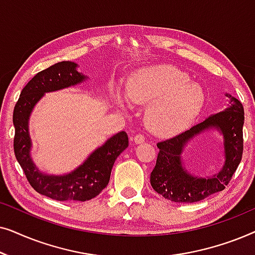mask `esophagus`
<instances>
[{
  "mask_svg": "<svg viewBox=\"0 0 255 255\" xmlns=\"http://www.w3.org/2000/svg\"><path fill=\"white\" fill-rule=\"evenodd\" d=\"M133 140H134L135 144H141V142L145 141V135L141 134V133L135 134L133 137Z\"/></svg>",
  "mask_w": 255,
  "mask_h": 255,
  "instance_id": "34e87169",
  "label": "esophagus"
}]
</instances>
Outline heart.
<instances>
[{"label":"heart","instance_id":"heart-1","mask_svg":"<svg viewBox=\"0 0 255 255\" xmlns=\"http://www.w3.org/2000/svg\"><path fill=\"white\" fill-rule=\"evenodd\" d=\"M116 101L123 106V97L116 93ZM127 97L135 104L149 106L145 123L155 134L173 135L193 123L205 102L201 85L190 81L186 73L170 65L142 68L131 76Z\"/></svg>","mask_w":255,"mask_h":255}]
</instances>
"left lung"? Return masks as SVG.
I'll return each mask as SVG.
<instances>
[{"label": "left lung", "mask_w": 255, "mask_h": 255, "mask_svg": "<svg viewBox=\"0 0 255 255\" xmlns=\"http://www.w3.org/2000/svg\"><path fill=\"white\" fill-rule=\"evenodd\" d=\"M231 106L216 113L189 130L175 137L160 141L155 167L151 173V186L167 200L179 203H193L225 189L242 161L244 139V108L238 100L229 94ZM216 128L225 138L226 161L220 173L210 178L191 176L182 166L180 154L186 142L195 135Z\"/></svg>", "instance_id": "8db88e82"}]
</instances>
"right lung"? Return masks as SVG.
<instances>
[{
	"instance_id": "add662e5",
	"label": "right lung",
	"mask_w": 255,
	"mask_h": 255,
	"mask_svg": "<svg viewBox=\"0 0 255 255\" xmlns=\"http://www.w3.org/2000/svg\"><path fill=\"white\" fill-rule=\"evenodd\" d=\"M78 65L61 61L37 73L20 93L13 109V151L27 181L37 193L55 201H89L108 186L115 160L128 146L127 132H118L96 148L86 161L65 175H48L37 168L31 159L29 118L45 93L75 86L87 79L76 71Z\"/></svg>"
}]
</instances>
